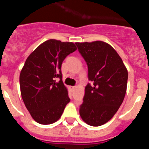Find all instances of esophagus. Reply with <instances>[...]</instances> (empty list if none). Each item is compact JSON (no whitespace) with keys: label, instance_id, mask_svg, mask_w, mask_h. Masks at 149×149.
I'll list each match as a JSON object with an SVG mask.
<instances>
[{"label":"esophagus","instance_id":"esophagus-1","mask_svg":"<svg viewBox=\"0 0 149 149\" xmlns=\"http://www.w3.org/2000/svg\"><path fill=\"white\" fill-rule=\"evenodd\" d=\"M70 89H71V90L73 91L74 89H75V86H70Z\"/></svg>","mask_w":149,"mask_h":149}]
</instances>
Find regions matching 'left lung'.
Wrapping results in <instances>:
<instances>
[{
	"instance_id": "1",
	"label": "left lung",
	"mask_w": 149,
	"mask_h": 149,
	"mask_svg": "<svg viewBox=\"0 0 149 149\" xmlns=\"http://www.w3.org/2000/svg\"><path fill=\"white\" fill-rule=\"evenodd\" d=\"M88 66V78L93 82L85 87L80 116L91 126L110 121L123 102L128 73L116 50L102 41L76 42Z\"/></svg>"
}]
</instances>
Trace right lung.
Returning a JSON list of instances; mask_svg holds the SVG:
<instances>
[{"mask_svg": "<svg viewBox=\"0 0 149 149\" xmlns=\"http://www.w3.org/2000/svg\"><path fill=\"white\" fill-rule=\"evenodd\" d=\"M77 50L73 42L49 39L29 55L19 77L21 95L26 108L36 122L54 123L70 101L68 89L62 81L61 65ZM58 77L60 81L55 80Z\"/></svg>", "mask_w": 149, "mask_h": 149, "instance_id": "right-lung-1", "label": "right lung"}]
</instances>
